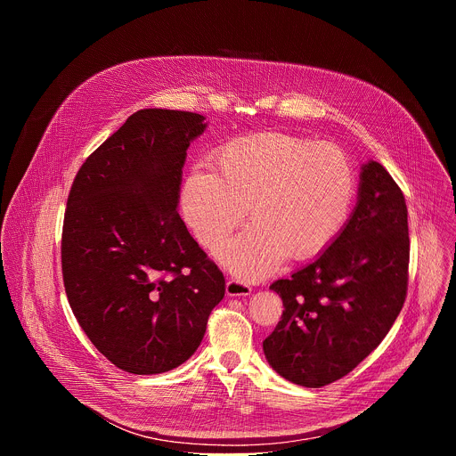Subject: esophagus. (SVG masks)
Here are the masks:
<instances>
[{
    "mask_svg": "<svg viewBox=\"0 0 456 456\" xmlns=\"http://www.w3.org/2000/svg\"><path fill=\"white\" fill-rule=\"evenodd\" d=\"M225 292L231 297H234V296H250L252 287L248 283L240 281V280H229L227 285H225Z\"/></svg>",
    "mask_w": 456,
    "mask_h": 456,
    "instance_id": "obj_1",
    "label": "esophagus"
}]
</instances>
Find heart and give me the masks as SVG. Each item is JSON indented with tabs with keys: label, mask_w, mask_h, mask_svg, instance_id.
Masks as SVG:
<instances>
[{
	"label": "heart",
	"mask_w": 456,
	"mask_h": 456,
	"mask_svg": "<svg viewBox=\"0 0 456 456\" xmlns=\"http://www.w3.org/2000/svg\"><path fill=\"white\" fill-rule=\"evenodd\" d=\"M216 173L194 166L182 187V215L197 240L216 248L250 211L252 225L222 245L220 264L241 280L273 273L287 254L312 257L343 232L355 175L332 144L267 132L232 139L215 153Z\"/></svg>",
	"instance_id": "heart-1"
}]
</instances>
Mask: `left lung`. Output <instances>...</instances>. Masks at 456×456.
Returning <instances> with one entry per match:
<instances>
[{
  "label": "left lung",
  "mask_w": 456,
  "mask_h": 456,
  "mask_svg": "<svg viewBox=\"0 0 456 456\" xmlns=\"http://www.w3.org/2000/svg\"><path fill=\"white\" fill-rule=\"evenodd\" d=\"M408 264L404 194L370 160L361 167L357 206L339 238L271 285L285 310L264 341L269 364L305 387L350 373L394 327L408 292Z\"/></svg>",
  "instance_id": "8db88e82"
}]
</instances>
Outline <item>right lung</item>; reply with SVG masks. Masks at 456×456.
Listing matches in <instances>:
<instances>
[{"instance_id":"add662e5","label":"right lung","mask_w":456,"mask_h":456,"mask_svg":"<svg viewBox=\"0 0 456 456\" xmlns=\"http://www.w3.org/2000/svg\"><path fill=\"white\" fill-rule=\"evenodd\" d=\"M206 126L199 113L139 110L85 160L69 194L64 290L94 346L127 373L185 362L225 294L176 211L187 148Z\"/></svg>"}]
</instances>
